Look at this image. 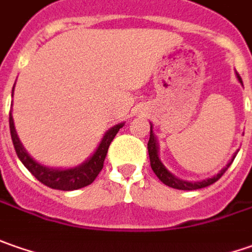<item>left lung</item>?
Returning a JSON list of instances; mask_svg holds the SVG:
<instances>
[{
  "label": "left lung",
  "mask_w": 252,
  "mask_h": 252,
  "mask_svg": "<svg viewBox=\"0 0 252 252\" xmlns=\"http://www.w3.org/2000/svg\"><path fill=\"white\" fill-rule=\"evenodd\" d=\"M237 75V79H239V82L243 85V81H241V78H240V75L236 72ZM148 152H149V159H151V167L155 171V174L158 176V178L160 180L163 184H166V186L171 187V188H176V189H184V191H192V189H199V188H205V187L211 186L213 183H216L219 178L224 174V171L229 169L230 164L233 163L234 160V158H236V155L237 153H234L233 155V158H231V160L226 164V167H223V169L216 174V176H213L211 178H206V180H202V181H194V183H191V181H186V180H180L177 178L174 174H171L169 170L164 167V164L161 163L160 158H159V145H158V139H156V136L153 134L152 131V126H151V136H149V142H148Z\"/></svg>",
  "instance_id": "1"
}]
</instances>
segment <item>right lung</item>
<instances>
[{
	"instance_id": "1",
	"label": "right lung",
	"mask_w": 252,
	"mask_h": 252,
	"mask_svg": "<svg viewBox=\"0 0 252 252\" xmlns=\"http://www.w3.org/2000/svg\"><path fill=\"white\" fill-rule=\"evenodd\" d=\"M123 126H124V123L111 126L103 136L96 152L93 153L88 160L83 161L82 164L72 167V169H53V167H46V166L40 164L29 156V153L26 152V149L23 148V145L18 138L15 124H13L12 113H9L11 138H12L13 148H15V152L18 155L19 160L22 161L23 166L29 170L41 184L50 187V188H54V189H63V191L79 189V188L89 186L94 181V178L97 177V174L103 169V163H104L106 155L109 151L110 143L117 135L120 128H123Z\"/></svg>"
}]
</instances>
